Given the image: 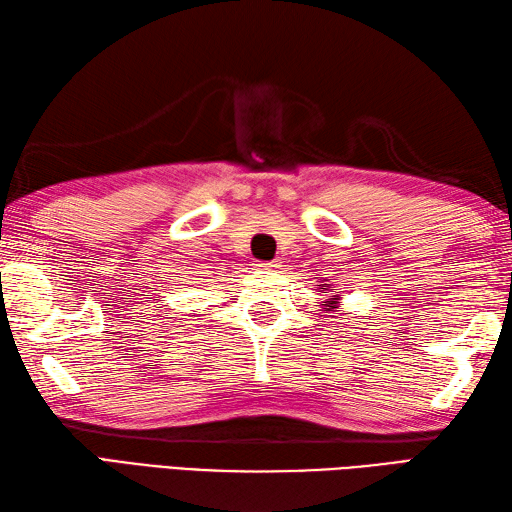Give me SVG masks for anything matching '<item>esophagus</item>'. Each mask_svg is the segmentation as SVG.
<instances>
[{
  "mask_svg": "<svg viewBox=\"0 0 512 512\" xmlns=\"http://www.w3.org/2000/svg\"><path fill=\"white\" fill-rule=\"evenodd\" d=\"M279 266V262H268V264H259V268L262 270H273V268H277Z\"/></svg>",
  "mask_w": 512,
  "mask_h": 512,
  "instance_id": "esophagus-1",
  "label": "esophagus"
}]
</instances>
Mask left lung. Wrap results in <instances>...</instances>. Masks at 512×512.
I'll return each instance as SVG.
<instances>
[{
	"instance_id": "obj_1",
	"label": "left lung",
	"mask_w": 512,
	"mask_h": 512,
	"mask_svg": "<svg viewBox=\"0 0 512 512\" xmlns=\"http://www.w3.org/2000/svg\"><path fill=\"white\" fill-rule=\"evenodd\" d=\"M323 306L328 308V310H334V306H336V301H323Z\"/></svg>"
}]
</instances>
